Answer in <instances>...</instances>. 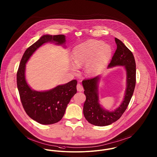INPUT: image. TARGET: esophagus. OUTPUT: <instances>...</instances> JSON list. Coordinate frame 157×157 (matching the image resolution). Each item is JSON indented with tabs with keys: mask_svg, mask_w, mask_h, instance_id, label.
Wrapping results in <instances>:
<instances>
[{
	"mask_svg": "<svg viewBox=\"0 0 157 157\" xmlns=\"http://www.w3.org/2000/svg\"><path fill=\"white\" fill-rule=\"evenodd\" d=\"M77 90L78 92H82L83 90V87L82 84H77Z\"/></svg>",
	"mask_w": 157,
	"mask_h": 157,
	"instance_id": "34e87169",
	"label": "esophagus"
}]
</instances>
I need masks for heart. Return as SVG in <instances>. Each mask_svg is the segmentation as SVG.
I'll return each instance as SVG.
<instances>
[{"instance_id": "obj_1", "label": "heart", "mask_w": 157, "mask_h": 157, "mask_svg": "<svg viewBox=\"0 0 157 157\" xmlns=\"http://www.w3.org/2000/svg\"><path fill=\"white\" fill-rule=\"evenodd\" d=\"M112 50L109 46L96 40H89L76 46L73 50L74 64L71 70L76 71L78 67L85 64V72L94 75L101 71L109 61Z\"/></svg>"}]
</instances>
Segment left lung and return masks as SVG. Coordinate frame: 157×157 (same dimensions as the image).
Masks as SVG:
<instances>
[{"mask_svg":"<svg viewBox=\"0 0 157 157\" xmlns=\"http://www.w3.org/2000/svg\"><path fill=\"white\" fill-rule=\"evenodd\" d=\"M117 49L108 68L124 66L127 73V87L124 98L121 105L114 111L104 109L99 103L98 82L100 76L83 80L84 94L86 99L83 105V114L89 123L97 126L109 125L118 120L127 109L133 94L136 85V63L132 52L125 44L115 38Z\"/></svg>","mask_w":157,"mask_h":157,"instance_id":"1","label":"left lung"}]
</instances>
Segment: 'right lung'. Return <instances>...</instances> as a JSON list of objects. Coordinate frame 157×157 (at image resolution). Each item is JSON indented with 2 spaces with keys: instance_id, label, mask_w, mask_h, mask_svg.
I'll use <instances>...</instances> for the list:
<instances>
[{
  "instance_id": "obj_1",
  "label": "right lung",
  "mask_w": 157,
  "mask_h": 157,
  "mask_svg": "<svg viewBox=\"0 0 157 157\" xmlns=\"http://www.w3.org/2000/svg\"><path fill=\"white\" fill-rule=\"evenodd\" d=\"M48 42L63 44L65 42V36L43 35L25 51L17 73V87L25 113L34 121L45 125L52 124L62 119L67 105L77 92V83L76 80H73L44 92L34 90L28 85L25 78V64L33 53Z\"/></svg>"
}]
</instances>
